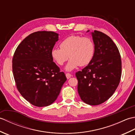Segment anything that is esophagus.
Masks as SVG:
<instances>
[{"mask_svg": "<svg viewBox=\"0 0 135 135\" xmlns=\"http://www.w3.org/2000/svg\"><path fill=\"white\" fill-rule=\"evenodd\" d=\"M65 76H66V77H67V79H70L71 78V76L72 75H71L70 73H67L65 74Z\"/></svg>", "mask_w": 135, "mask_h": 135, "instance_id": "esophagus-1", "label": "esophagus"}]
</instances>
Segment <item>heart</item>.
<instances>
[{
	"label": "heart",
	"instance_id": "obj_1",
	"mask_svg": "<svg viewBox=\"0 0 135 135\" xmlns=\"http://www.w3.org/2000/svg\"><path fill=\"white\" fill-rule=\"evenodd\" d=\"M60 48L54 47L51 50V57L59 65H62L71 58L65 70L71 71L78 66L84 67L92 60L95 51V46L89 37L71 35L61 42Z\"/></svg>",
	"mask_w": 135,
	"mask_h": 135
}]
</instances>
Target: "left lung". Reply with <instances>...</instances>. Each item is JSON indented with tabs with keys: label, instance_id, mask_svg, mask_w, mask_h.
<instances>
[{
	"label": "left lung",
	"instance_id": "8db88e82",
	"mask_svg": "<svg viewBox=\"0 0 135 135\" xmlns=\"http://www.w3.org/2000/svg\"><path fill=\"white\" fill-rule=\"evenodd\" d=\"M91 35L95 46L94 57L75 75L81 100L96 105L105 102L115 92L121 79V59L118 48L110 37L98 31H94Z\"/></svg>",
	"mask_w": 135,
	"mask_h": 135
}]
</instances>
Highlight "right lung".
<instances>
[{
  "mask_svg": "<svg viewBox=\"0 0 135 135\" xmlns=\"http://www.w3.org/2000/svg\"><path fill=\"white\" fill-rule=\"evenodd\" d=\"M58 40L59 34L52 31L33 32L21 42L14 54L13 72L17 89L36 107L55 102L67 81L51 57Z\"/></svg>",
  "mask_w": 135,
  "mask_h": 135,
  "instance_id": "right-lung-1",
  "label": "right lung"
}]
</instances>
